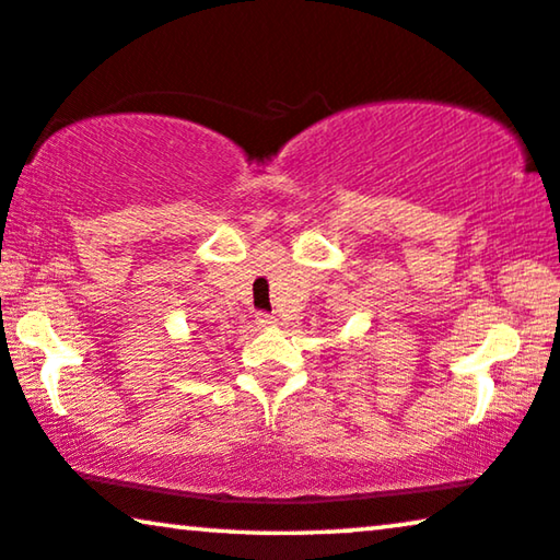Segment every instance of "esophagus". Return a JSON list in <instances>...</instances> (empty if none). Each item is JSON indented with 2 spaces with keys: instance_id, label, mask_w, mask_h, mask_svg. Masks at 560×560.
<instances>
[{
  "instance_id": "esophagus-1",
  "label": "esophagus",
  "mask_w": 560,
  "mask_h": 560,
  "mask_svg": "<svg viewBox=\"0 0 560 560\" xmlns=\"http://www.w3.org/2000/svg\"><path fill=\"white\" fill-rule=\"evenodd\" d=\"M275 323H278V318H275V315H270V313L257 315V326H260V328H272Z\"/></svg>"
}]
</instances>
